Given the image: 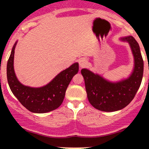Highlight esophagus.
Listing matches in <instances>:
<instances>
[{"label":"esophagus","instance_id":"34e87169","mask_svg":"<svg viewBox=\"0 0 149 149\" xmlns=\"http://www.w3.org/2000/svg\"><path fill=\"white\" fill-rule=\"evenodd\" d=\"M78 63H79V66L80 68H83L86 66L87 64H88V61L85 58H80V59L78 60Z\"/></svg>","mask_w":149,"mask_h":149}]
</instances>
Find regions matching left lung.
<instances>
[{"label":"left lung","mask_w":149,"mask_h":149,"mask_svg":"<svg viewBox=\"0 0 149 149\" xmlns=\"http://www.w3.org/2000/svg\"><path fill=\"white\" fill-rule=\"evenodd\" d=\"M120 40L128 42L134 57V68L127 78L112 82L87 69L81 70L89 102L102 111H116L127 107L142 80L143 61L139 44L131 36L121 38Z\"/></svg>","instance_id":"8db88e82"}]
</instances>
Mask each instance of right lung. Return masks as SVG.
<instances>
[{
	"mask_svg": "<svg viewBox=\"0 0 149 149\" xmlns=\"http://www.w3.org/2000/svg\"><path fill=\"white\" fill-rule=\"evenodd\" d=\"M13 45L7 64V78L10 88L19 102L32 113H45L55 110L62 104L65 93L73 76L78 72V63L73 64L61 71L47 83L40 88H32L22 84L14 70L15 49Z\"/></svg>",
	"mask_w": 149,
	"mask_h": 149,
	"instance_id": "obj_1",
	"label": "right lung"
}]
</instances>
